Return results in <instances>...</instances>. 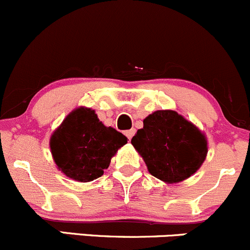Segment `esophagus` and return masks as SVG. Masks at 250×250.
Masks as SVG:
<instances>
[{
    "mask_svg": "<svg viewBox=\"0 0 250 250\" xmlns=\"http://www.w3.org/2000/svg\"><path fill=\"white\" fill-rule=\"evenodd\" d=\"M134 133H135V130L134 129H130V130H127V132H125V135H127V138H128V140H132V138H133V135H134Z\"/></svg>",
    "mask_w": 250,
    "mask_h": 250,
    "instance_id": "34e87169",
    "label": "esophagus"
}]
</instances>
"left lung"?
Instances as JSON below:
<instances>
[{"label": "left lung", "mask_w": 250, "mask_h": 250, "mask_svg": "<svg viewBox=\"0 0 250 250\" xmlns=\"http://www.w3.org/2000/svg\"><path fill=\"white\" fill-rule=\"evenodd\" d=\"M132 145L143 157L151 175L167 184L190 178L206 160L204 134L173 110H158L144 120Z\"/></svg>", "instance_id": "left-lung-1"}]
</instances>
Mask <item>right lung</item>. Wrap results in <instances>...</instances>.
I'll list each match as a JSON object with an SVG mask.
<instances>
[{"mask_svg": "<svg viewBox=\"0 0 250 250\" xmlns=\"http://www.w3.org/2000/svg\"><path fill=\"white\" fill-rule=\"evenodd\" d=\"M127 144V138L112 127H105L94 110L78 107L66 116L50 137V151L60 170L81 183L104 174L111 158Z\"/></svg>", "mask_w": 250, "mask_h": 250, "instance_id": "add662e5", "label": "right lung"}]
</instances>
